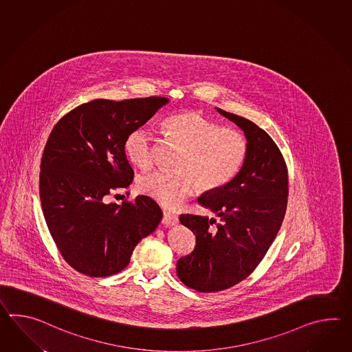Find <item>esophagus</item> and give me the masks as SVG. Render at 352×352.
Listing matches in <instances>:
<instances>
[{
  "instance_id": "esophagus-1",
  "label": "esophagus",
  "mask_w": 352,
  "mask_h": 352,
  "mask_svg": "<svg viewBox=\"0 0 352 352\" xmlns=\"http://www.w3.org/2000/svg\"><path fill=\"white\" fill-rule=\"evenodd\" d=\"M162 223H163L165 227L174 226V225H177V223H178V219H177V216H174L172 213H169V212H164V213H163Z\"/></svg>"
}]
</instances>
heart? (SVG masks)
Here are the masks:
<instances>
[{
	"label": "heart",
	"instance_id": "b5f03b06",
	"mask_svg": "<svg viewBox=\"0 0 352 352\" xmlns=\"http://www.w3.org/2000/svg\"><path fill=\"white\" fill-rule=\"evenodd\" d=\"M162 130L183 148L178 173L155 172L142 177L138 189L165 208H177L197 190L212 193L225 187L241 170L249 155V141L240 131L222 126L201 112L188 109L173 113L162 122ZM129 160L141 170L154 165L151 135L136 129L126 138Z\"/></svg>",
	"mask_w": 352,
	"mask_h": 352
}]
</instances>
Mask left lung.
<instances>
[{
	"instance_id": "1",
	"label": "left lung",
	"mask_w": 352,
	"mask_h": 352,
	"mask_svg": "<svg viewBox=\"0 0 352 352\" xmlns=\"http://www.w3.org/2000/svg\"><path fill=\"white\" fill-rule=\"evenodd\" d=\"M216 109L243 130L249 155L228 184L198 198L219 223L206 216L179 217L195 234V246L178 260L177 274L204 293L228 289L255 270L278 234L288 202V170L273 139L250 120Z\"/></svg>"
}]
</instances>
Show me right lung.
Returning a JSON list of instances; mask_svg holds the SVG:
<instances>
[{
  "label": "right lung",
  "mask_w": 352,
  "mask_h": 352,
  "mask_svg": "<svg viewBox=\"0 0 352 352\" xmlns=\"http://www.w3.org/2000/svg\"><path fill=\"white\" fill-rule=\"evenodd\" d=\"M169 102L165 97L94 100L63 116L40 164V201L50 234L77 272L101 278L125 269L135 246L155 231L163 212L151 198L107 204L133 179L127 135Z\"/></svg>",
  "instance_id": "1"
}]
</instances>
